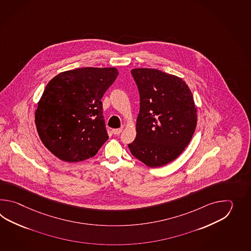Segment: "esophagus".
Segmentation results:
<instances>
[{
	"label": "esophagus",
	"mask_w": 251,
	"mask_h": 251,
	"mask_svg": "<svg viewBox=\"0 0 251 251\" xmlns=\"http://www.w3.org/2000/svg\"><path fill=\"white\" fill-rule=\"evenodd\" d=\"M123 131V129L122 128H118V129H113L112 133L115 134V135H118L119 133H121Z\"/></svg>",
	"instance_id": "obj_1"
}]
</instances>
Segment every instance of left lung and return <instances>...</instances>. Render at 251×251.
Here are the masks:
<instances>
[{
    "instance_id": "1",
    "label": "left lung",
    "mask_w": 251,
    "mask_h": 251,
    "mask_svg": "<svg viewBox=\"0 0 251 251\" xmlns=\"http://www.w3.org/2000/svg\"><path fill=\"white\" fill-rule=\"evenodd\" d=\"M138 87L140 111L131 153L150 168L175 160L195 133L198 115L190 89L181 78L160 70L131 71Z\"/></svg>"
}]
</instances>
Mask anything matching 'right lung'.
<instances>
[{"label": "right lung", "mask_w": 251, "mask_h": 251, "mask_svg": "<svg viewBox=\"0 0 251 251\" xmlns=\"http://www.w3.org/2000/svg\"><path fill=\"white\" fill-rule=\"evenodd\" d=\"M118 75L114 67H84L60 73L48 82L35 123L43 144L58 159L87 160L108 139L101 99Z\"/></svg>", "instance_id": "1"}]
</instances>
